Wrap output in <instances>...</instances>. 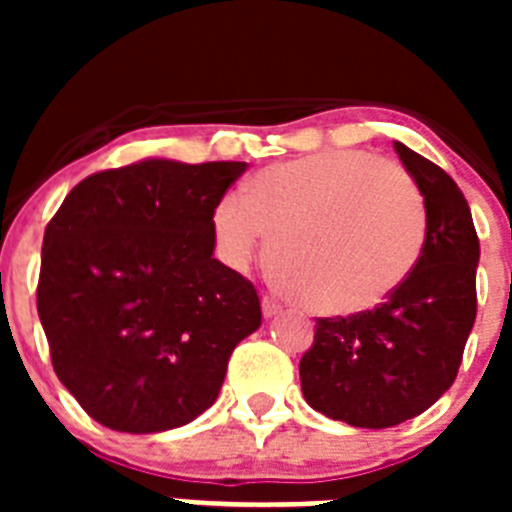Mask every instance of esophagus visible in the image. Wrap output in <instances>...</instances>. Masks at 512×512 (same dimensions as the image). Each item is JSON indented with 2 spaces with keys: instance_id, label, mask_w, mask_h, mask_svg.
I'll return each instance as SVG.
<instances>
[{
  "instance_id": "1",
  "label": "esophagus",
  "mask_w": 512,
  "mask_h": 512,
  "mask_svg": "<svg viewBox=\"0 0 512 512\" xmlns=\"http://www.w3.org/2000/svg\"><path fill=\"white\" fill-rule=\"evenodd\" d=\"M261 310H264V318L271 320V318H277L279 312H282V305H279L274 297L266 295V297H261Z\"/></svg>"
}]
</instances>
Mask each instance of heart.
Masks as SVG:
<instances>
[{"label": "heart", "instance_id": "obj_1", "mask_svg": "<svg viewBox=\"0 0 512 512\" xmlns=\"http://www.w3.org/2000/svg\"><path fill=\"white\" fill-rule=\"evenodd\" d=\"M223 261L266 253L289 295L323 315L379 305L418 264L425 207L405 169L364 151H328L261 169L212 210Z\"/></svg>", "mask_w": 512, "mask_h": 512}]
</instances>
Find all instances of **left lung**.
Returning a JSON list of instances; mask_svg holds the SVG:
<instances>
[{
    "mask_svg": "<svg viewBox=\"0 0 512 512\" xmlns=\"http://www.w3.org/2000/svg\"><path fill=\"white\" fill-rule=\"evenodd\" d=\"M425 205L418 264L374 310L318 318L300 361L307 405L356 428H390L454 384L477 318L479 238L467 200L443 169L397 143Z\"/></svg>",
    "mask_w": 512,
    "mask_h": 512,
    "instance_id": "8db88e82",
    "label": "left lung"
}]
</instances>
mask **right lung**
Wrapping results in <instances>:
<instances>
[{
	"label": "right lung",
	"instance_id": "right-lung-1",
	"mask_svg": "<svg viewBox=\"0 0 512 512\" xmlns=\"http://www.w3.org/2000/svg\"><path fill=\"white\" fill-rule=\"evenodd\" d=\"M246 166L143 158L99 171L45 228L40 323L58 379L97 423H192L261 325L253 284L212 256V210Z\"/></svg>",
	"mask_w": 512,
	"mask_h": 512
}]
</instances>
